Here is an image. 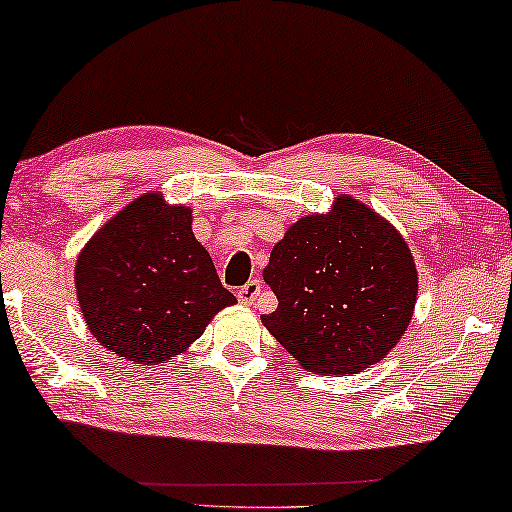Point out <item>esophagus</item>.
Wrapping results in <instances>:
<instances>
[{
  "label": "esophagus",
  "instance_id": "obj_1",
  "mask_svg": "<svg viewBox=\"0 0 512 512\" xmlns=\"http://www.w3.org/2000/svg\"><path fill=\"white\" fill-rule=\"evenodd\" d=\"M259 291H262V282H259V280H250V282H246V285H243V287H239L237 298L241 300L243 305H253L255 298L259 296Z\"/></svg>",
  "mask_w": 512,
  "mask_h": 512
}]
</instances>
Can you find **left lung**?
Masks as SVG:
<instances>
[{
	"label": "left lung",
	"mask_w": 512,
	"mask_h": 512,
	"mask_svg": "<svg viewBox=\"0 0 512 512\" xmlns=\"http://www.w3.org/2000/svg\"><path fill=\"white\" fill-rule=\"evenodd\" d=\"M264 280L278 310L262 323L316 373H355L383 360L410 326L419 289L399 230L346 193L328 214L289 227Z\"/></svg>",
	"instance_id": "1"
}]
</instances>
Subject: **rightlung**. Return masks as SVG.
<instances>
[{"mask_svg":"<svg viewBox=\"0 0 512 512\" xmlns=\"http://www.w3.org/2000/svg\"><path fill=\"white\" fill-rule=\"evenodd\" d=\"M88 330L132 364L175 360L237 303L191 230V209L145 193L97 230L77 257Z\"/></svg>","mask_w":512,"mask_h":512,"instance_id":"right-lung-1","label":"right lung"}]
</instances>
